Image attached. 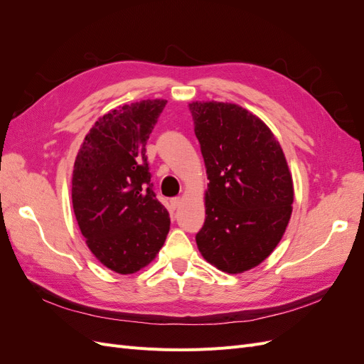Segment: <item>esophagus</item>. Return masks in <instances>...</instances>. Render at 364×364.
Returning a JSON list of instances; mask_svg holds the SVG:
<instances>
[{
    "label": "esophagus",
    "mask_w": 364,
    "mask_h": 364,
    "mask_svg": "<svg viewBox=\"0 0 364 364\" xmlns=\"http://www.w3.org/2000/svg\"><path fill=\"white\" fill-rule=\"evenodd\" d=\"M181 203H182V197H174V199H171V200H170V206H171V209H178Z\"/></svg>",
    "instance_id": "esophagus-1"
}]
</instances>
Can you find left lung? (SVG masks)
Instances as JSON below:
<instances>
[{
  "label": "left lung",
  "mask_w": 364,
  "mask_h": 364,
  "mask_svg": "<svg viewBox=\"0 0 364 364\" xmlns=\"http://www.w3.org/2000/svg\"><path fill=\"white\" fill-rule=\"evenodd\" d=\"M208 174L202 257L226 273L257 267L274 250L294 200L287 159L272 130L247 109L223 102L188 105Z\"/></svg>",
  "instance_id": "obj_1"
}]
</instances>
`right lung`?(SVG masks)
Listing matches in <instances>:
<instances>
[{
    "label": "right lung",
    "instance_id": "1",
    "mask_svg": "<svg viewBox=\"0 0 364 364\" xmlns=\"http://www.w3.org/2000/svg\"><path fill=\"white\" fill-rule=\"evenodd\" d=\"M167 100L118 106L95 121L75 156L73 208L94 257L119 274L156 258L170 215L150 182L146 144Z\"/></svg>",
    "mask_w": 364,
    "mask_h": 364
}]
</instances>
